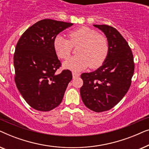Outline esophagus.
Returning <instances> with one entry per match:
<instances>
[{"label": "esophagus", "mask_w": 149, "mask_h": 149, "mask_svg": "<svg viewBox=\"0 0 149 149\" xmlns=\"http://www.w3.org/2000/svg\"><path fill=\"white\" fill-rule=\"evenodd\" d=\"M79 75H80V74H79V73H77V72H72V77H73V79L77 78V77H79Z\"/></svg>", "instance_id": "esophagus-1"}]
</instances>
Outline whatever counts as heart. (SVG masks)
I'll list each match as a JSON object with an SVG mask.
<instances>
[{
  "label": "heart",
  "instance_id": "obj_1",
  "mask_svg": "<svg viewBox=\"0 0 149 149\" xmlns=\"http://www.w3.org/2000/svg\"><path fill=\"white\" fill-rule=\"evenodd\" d=\"M68 37L69 40L58 35L54 40L55 52L63 60L70 57L72 47L80 45L77 49L78 56L66 61L64 68L80 71L89 66L91 68H98L104 62L109 52V41L105 36L91 28L81 27L69 32Z\"/></svg>",
  "mask_w": 149,
  "mask_h": 149
}]
</instances>
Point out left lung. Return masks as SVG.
<instances>
[{"label":"left lung","instance_id":"8db88e82","mask_svg":"<svg viewBox=\"0 0 149 149\" xmlns=\"http://www.w3.org/2000/svg\"><path fill=\"white\" fill-rule=\"evenodd\" d=\"M107 36L109 52L102 66L81 75L80 89L84 104L100 113L117 104L127 92L134 72V56L127 42L117 29L108 25H93Z\"/></svg>","mask_w":149,"mask_h":149}]
</instances>
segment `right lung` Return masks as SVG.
<instances>
[{
    "mask_svg": "<svg viewBox=\"0 0 149 149\" xmlns=\"http://www.w3.org/2000/svg\"><path fill=\"white\" fill-rule=\"evenodd\" d=\"M72 23L45 19L28 28L18 40L13 56L15 82L34 109L49 111L62 102L72 72H56L61 62L54 48L56 36Z\"/></svg>",
    "mask_w": 149,
    "mask_h": 149,
    "instance_id": "obj_1",
    "label": "right lung"
}]
</instances>
